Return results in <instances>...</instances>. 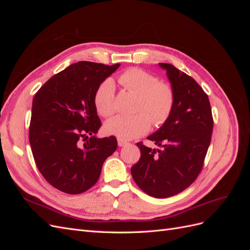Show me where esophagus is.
Segmentation results:
<instances>
[{"mask_svg":"<svg viewBox=\"0 0 250 250\" xmlns=\"http://www.w3.org/2000/svg\"><path fill=\"white\" fill-rule=\"evenodd\" d=\"M127 142L126 141H124V140H121V139H118V145L120 146V147H123V146H126L127 145Z\"/></svg>","mask_w":250,"mask_h":250,"instance_id":"obj_1","label":"esophagus"}]
</instances>
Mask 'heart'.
<instances>
[{
  "label": "heart",
  "instance_id": "heart-1",
  "mask_svg": "<svg viewBox=\"0 0 250 250\" xmlns=\"http://www.w3.org/2000/svg\"><path fill=\"white\" fill-rule=\"evenodd\" d=\"M118 81L126 90L138 96L133 116H116L104 125L109 135L121 140H131L146 134L151 122L160 127L167 122L175 104V93L171 84L160 81L155 75L139 67H131L120 74ZM94 103L97 111L103 117L116 112V87L112 79H104L98 85Z\"/></svg>",
  "mask_w": 250,
  "mask_h": 250
}]
</instances>
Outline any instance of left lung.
I'll return each instance as SVG.
<instances>
[{
  "mask_svg": "<svg viewBox=\"0 0 250 250\" xmlns=\"http://www.w3.org/2000/svg\"><path fill=\"white\" fill-rule=\"evenodd\" d=\"M160 65L167 71L175 104L167 122L148 137L160 149L137 144L141 157L131 167V175L146 194L168 198L186 190L198 177L214 120L208 97L198 83L170 63Z\"/></svg>",
  "mask_w": 250,
  "mask_h": 250,
  "instance_id": "obj_1",
  "label": "left lung"
}]
</instances>
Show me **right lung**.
<instances>
[{"mask_svg":"<svg viewBox=\"0 0 250 250\" xmlns=\"http://www.w3.org/2000/svg\"><path fill=\"white\" fill-rule=\"evenodd\" d=\"M119 66L76 62L51 77L34 96L30 146L37 169L59 191L72 195L87 191L118 147L113 135L95 137L101 121L94 95Z\"/></svg>","mask_w":250,"mask_h":250,"instance_id":"1","label":"right lung"}]
</instances>
